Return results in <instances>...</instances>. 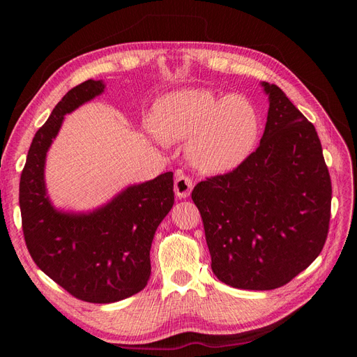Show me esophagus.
<instances>
[{"mask_svg": "<svg viewBox=\"0 0 357 357\" xmlns=\"http://www.w3.org/2000/svg\"><path fill=\"white\" fill-rule=\"evenodd\" d=\"M193 189L192 180L185 174H177L174 181V192L178 198H188Z\"/></svg>", "mask_w": 357, "mask_h": 357, "instance_id": "1", "label": "esophagus"}]
</instances>
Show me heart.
Returning <instances> with one entry per match:
<instances>
[{
  "instance_id": "1",
  "label": "heart",
  "mask_w": 357,
  "mask_h": 357,
  "mask_svg": "<svg viewBox=\"0 0 357 357\" xmlns=\"http://www.w3.org/2000/svg\"><path fill=\"white\" fill-rule=\"evenodd\" d=\"M155 132L171 143L189 139L190 164L208 174L238 167L257 137V117L243 98H219L208 89H180L155 104Z\"/></svg>"
}]
</instances>
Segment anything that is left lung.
Returning <instances> with one entry per match:
<instances>
[{
	"mask_svg": "<svg viewBox=\"0 0 357 357\" xmlns=\"http://www.w3.org/2000/svg\"><path fill=\"white\" fill-rule=\"evenodd\" d=\"M269 109L261 144L232 172L198 183L211 269L236 289L282 287L325 245L332 186L316 128L262 82Z\"/></svg>",
	"mask_w": 357,
	"mask_h": 357,
	"instance_id": "8db88e82",
	"label": "left lung"
}]
</instances>
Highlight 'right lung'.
<instances>
[{
  "mask_svg": "<svg viewBox=\"0 0 357 357\" xmlns=\"http://www.w3.org/2000/svg\"><path fill=\"white\" fill-rule=\"evenodd\" d=\"M102 80L68 91L36 132L20 176L19 205L31 257L43 273L77 299L110 304L143 290L150 278V247L174 204L172 172L131 185L91 211H63L52 204L46 156L66 114L104 92Z\"/></svg>",
  "mask_w": 357,
  "mask_h": 357,
  "instance_id": "right-lung-1",
  "label": "right lung"
}]
</instances>
